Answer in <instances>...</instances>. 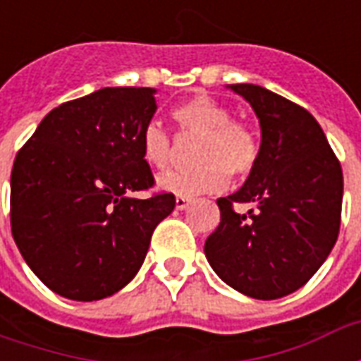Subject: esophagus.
Instances as JSON below:
<instances>
[{"label": "esophagus", "instance_id": "esophagus-1", "mask_svg": "<svg viewBox=\"0 0 361 361\" xmlns=\"http://www.w3.org/2000/svg\"><path fill=\"white\" fill-rule=\"evenodd\" d=\"M189 204H191V199H188V197H176V209L178 211H185Z\"/></svg>", "mask_w": 361, "mask_h": 361}]
</instances>
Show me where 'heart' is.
<instances>
[{
    "label": "heart",
    "mask_w": 361,
    "mask_h": 361,
    "mask_svg": "<svg viewBox=\"0 0 361 361\" xmlns=\"http://www.w3.org/2000/svg\"><path fill=\"white\" fill-rule=\"evenodd\" d=\"M172 114L183 133L199 137L193 152L197 166L160 176V189L180 197L214 193L226 188L230 176L245 178L257 166V133L247 123L232 119L226 106L201 94L176 106ZM142 154L157 168H168L172 162V135L157 121H150L142 131Z\"/></svg>",
    "instance_id": "heart-1"
}]
</instances>
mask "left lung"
<instances>
[{
  "label": "left lung",
  "instance_id": "left-lung-1",
  "mask_svg": "<svg viewBox=\"0 0 361 361\" xmlns=\"http://www.w3.org/2000/svg\"><path fill=\"white\" fill-rule=\"evenodd\" d=\"M259 118L257 166L220 197V224L204 242L212 271L255 300L292 294L325 263L341 230L342 168L310 111L257 85H230ZM235 202L256 211L238 215Z\"/></svg>",
  "mask_w": 361,
  "mask_h": 361
}]
</instances>
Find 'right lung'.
<instances>
[{"label":"right lung","instance_id":"1","mask_svg":"<svg viewBox=\"0 0 361 361\" xmlns=\"http://www.w3.org/2000/svg\"><path fill=\"white\" fill-rule=\"evenodd\" d=\"M154 89L106 87L40 121L11 172V232L20 255L51 292L94 302L141 269L154 228L176 197H129L154 185L142 131Z\"/></svg>","mask_w":361,"mask_h":361}]
</instances>
